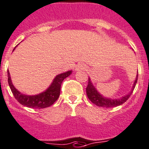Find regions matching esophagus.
I'll return each mask as SVG.
<instances>
[{"instance_id": "obj_1", "label": "esophagus", "mask_w": 149, "mask_h": 149, "mask_svg": "<svg viewBox=\"0 0 149 149\" xmlns=\"http://www.w3.org/2000/svg\"><path fill=\"white\" fill-rule=\"evenodd\" d=\"M85 69V66L83 64H79L76 68V70H84Z\"/></svg>"}]
</instances>
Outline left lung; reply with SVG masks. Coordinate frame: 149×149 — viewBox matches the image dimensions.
<instances>
[{
	"instance_id": "left-lung-1",
	"label": "left lung",
	"mask_w": 149,
	"mask_h": 149,
	"mask_svg": "<svg viewBox=\"0 0 149 149\" xmlns=\"http://www.w3.org/2000/svg\"><path fill=\"white\" fill-rule=\"evenodd\" d=\"M137 77H138V74H137V77H136L135 81H134V84H133L132 89L131 92L129 93L128 95L123 96L122 98H115V99H112V98H106V97L103 96L101 94H100L98 92V90L95 89L94 87L93 83H92L90 78L88 79V84L86 88V93H87V95L89 99L91 101V102L95 104L96 106L98 107H102L105 108H110V107H115L120 106L123 103L126 102L132 93H133L134 87H135L137 81Z\"/></svg>"
}]
</instances>
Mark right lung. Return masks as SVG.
Instances as JSON below:
<instances>
[{
	"label": "right lung",
	"instance_id": "add662e5",
	"mask_svg": "<svg viewBox=\"0 0 149 149\" xmlns=\"http://www.w3.org/2000/svg\"><path fill=\"white\" fill-rule=\"evenodd\" d=\"M7 73L8 83H9V87L12 90L15 99L20 104L25 107H27L34 108V109H42V108L51 106L58 99L59 95H60L61 84L64 79H66L71 74L72 70H69L65 73L57 75L54 78V81L51 83L50 87L45 91L35 95H25L18 91L12 84L9 70H7Z\"/></svg>",
	"mask_w": 149,
	"mask_h": 149
}]
</instances>
